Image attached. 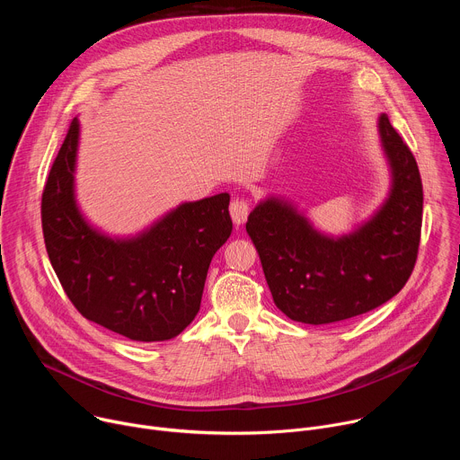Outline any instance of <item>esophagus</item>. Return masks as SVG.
I'll return each instance as SVG.
<instances>
[{"label": "esophagus", "mask_w": 460, "mask_h": 460, "mask_svg": "<svg viewBox=\"0 0 460 460\" xmlns=\"http://www.w3.org/2000/svg\"><path fill=\"white\" fill-rule=\"evenodd\" d=\"M229 213L234 226H242L249 217V202L243 199H234L229 206Z\"/></svg>", "instance_id": "esophagus-1"}]
</instances>
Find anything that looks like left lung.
I'll return each mask as SVG.
<instances>
[{
	"mask_svg": "<svg viewBox=\"0 0 460 460\" xmlns=\"http://www.w3.org/2000/svg\"><path fill=\"white\" fill-rule=\"evenodd\" d=\"M391 172L387 199L351 233L332 236L282 196H268L249 215L251 236L277 307L295 322L332 323L367 313L408 282L422 227V181L410 147L378 116Z\"/></svg>",
	"mask_w": 460,
	"mask_h": 460,
	"instance_id": "left-lung-1",
	"label": "left lung"
}]
</instances>
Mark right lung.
<instances>
[{"mask_svg": "<svg viewBox=\"0 0 460 460\" xmlns=\"http://www.w3.org/2000/svg\"><path fill=\"white\" fill-rule=\"evenodd\" d=\"M78 144L75 118L41 196L50 264L87 320L138 342L174 339L200 311L211 260L231 236L229 194L183 202L135 236H109L76 202Z\"/></svg>", "mask_w": 460, "mask_h": 460, "instance_id": "add662e5", "label": "right lung"}]
</instances>
